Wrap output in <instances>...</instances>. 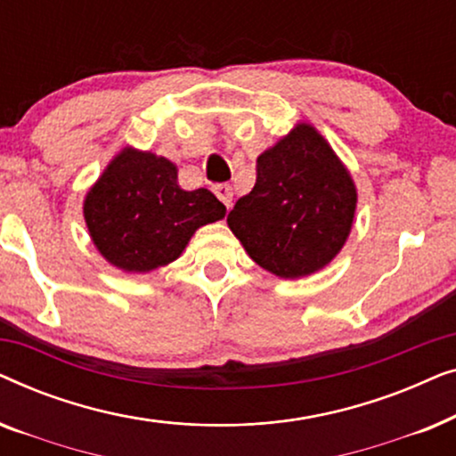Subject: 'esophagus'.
Listing matches in <instances>:
<instances>
[{
  "instance_id": "esophagus-1",
  "label": "esophagus",
  "mask_w": 456,
  "mask_h": 456,
  "mask_svg": "<svg viewBox=\"0 0 456 456\" xmlns=\"http://www.w3.org/2000/svg\"><path fill=\"white\" fill-rule=\"evenodd\" d=\"M214 192L217 195V199H220V201L226 205V208H230V205H232V197H234L232 186H230V184H216L214 186Z\"/></svg>"
}]
</instances>
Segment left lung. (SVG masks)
I'll list each match as a JSON object with an SVG mask.
<instances>
[{
	"label": "left lung",
	"mask_w": 456,
	"mask_h": 456,
	"mask_svg": "<svg viewBox=\"0 0 456 456\" xmlns=\"http://www.w3.org/2000/svg\"><path fill=\"white\" fill-rule=\"evenodd\" d=\"M357 186L320 130L298 122L257 158V183L228 226L255 264L284 280L332 261L351 234Z\"/></svg>",
	"instance_id": "left-lung-1"
}]
</instances>
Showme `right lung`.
<instances>
[{"mask_svg": "<svg viewBox=\"0 0 456 456\" xmlns=\"http://www.w3.org/2000/svg\"><path fill=\"white\" fill-rule=\"evenodd\" d=\"M83 216L108 264L149 273L176 261L191 236L222 220L226 208L208 189L184 191L167 158L124 147L86 192Z\"/></svg>", "mask_w": 456, "mask_h": 456, "instance_id": "1", "label": "right lung"}]
</instances>
